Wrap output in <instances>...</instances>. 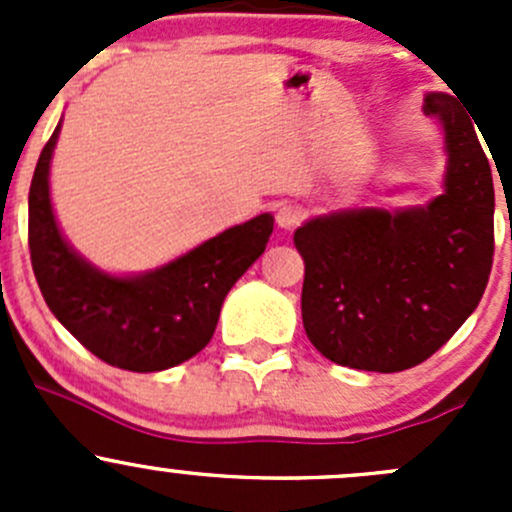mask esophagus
<instances>
[{
    "label": "esophagus",
    "mask_w": 512,
    "mask_h": 512,
    "mask_svg": "<svg viewBox=\"0 0 512 512\" xmlns=\"http://www.w3.org/2000/svg\"><path fill=\"white\" fill-rule=\"evenodd\" d=\"M299 220H302V210L294 208V205H282V208L277 210V225H280L282 230H294V227L299 225Z\"/></svg>",
    "instance_id": "obj_1"
}]
</instances>
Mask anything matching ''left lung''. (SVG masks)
Returning a JSON list of instances; mask_svg holds the SVG:
<instances>
[{
  "instance_id": "left-lung-1",
  "label": "left lung",
  "mask_w": 512,
  "mask_h": 512,
  "mask_svg": "<svg viewBox=\"0 0 512 512\" xmlns=\"http://www.w3.org/2000/svg\"><path fill=\"white\" fill-rule=\"evenodd\" d=\"M443 131V193L414 208H347L294 230L304 260L302 322L334 364L411 369L478 307L493 265L495 193L473 116L451 94H426Z\"/></svg>"
}]
</instances>
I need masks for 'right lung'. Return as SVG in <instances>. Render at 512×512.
<instances>
[{
  "instance_id": "add662e5",
  "label": "right lung",
  "mask_w": 512,
  "mask_h": 512,
  "mask_svg": "<svg viewBox=\"0 0 512 512\" xmlns=\"http://www.w3.org/2000/svg\"><path fill=\"white\" fill-rule=\"evenodd\" d=\"M61 123L29 188V252L54 317L106 364L163 371L208 347L232 285L265 252L275 218L262 213L227 227L185 255L141 275H111L86 260L56 223L49 170Z\"/></svg>"
}]
</instances>
